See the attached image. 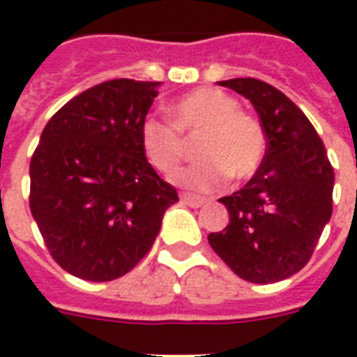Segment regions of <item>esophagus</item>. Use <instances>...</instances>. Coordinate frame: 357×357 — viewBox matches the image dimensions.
I'll use <instances>...</instances> for the list:
<instances>
[{
	"instance_id": "esophagus-1",
	"label": "esophagus",
	"mask_w": 357,
	"mask_h": 357,
	"mask_svg": "<svg viewBox=\"0 0 357 357\" xmlns=\"http://www.w3.org/2000/svg\"><path fill=\"white\" fill-rule=\"evenodd\" d=\"M179 199H181L183 204H187V206H193V208H199V206H202V204L206 202L202 197H199V195H191V193H181L179 195Z\"/></svg>"
}]
</instances>
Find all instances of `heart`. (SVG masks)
I'll list each match as a JSON object with an SVG mask.
<instances>
[{
	"mask_svg": "<svg viewBox=\"0 0 357 357\" xmlns=\"http://www.w3.org/2000/svg\"><path fill=\"white\" fill-rule=\"evenodd\" d=\"M170 124L149 116L141 122L139 145L147 162L172 178L197 145L202 164L183 172L179 183L201 191L222 187L231 178L245 183L255 178L266 158V132L258 118L239 109L237 99L216 88H199L181 95L168 107Z\"/></svg>",
	"mask_w": 357,
	"mask_h": 357,
	"instance_id": "b5f03b06",
	"label": "heart"
}]
</instances>
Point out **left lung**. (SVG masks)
Listing matches in <instances>:
<instances>
[{"instance_id":"obj_1","label":"left lung","mask_w":357,"mask_h":357,"mask_svg":"<svg viewBox=\"0 0 357 357\" xmlns=\"http://www.w3.org/2000/svg\"><path fill=\"white\" fill-rule=\"evenodd\" d=\"M220 86L255 105L268 149L255 178L220 199L229 224L210 233L208 243L250 283L283 281L310 262L331 220L335 170L312 122L287 95L256 78H233Z\"/></svg>"}]
</instances>
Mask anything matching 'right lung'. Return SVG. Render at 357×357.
Wrapping results in <instances>:
<instances>
[{"instance_id": "add662e5", "label": "right lung", "mask_w": 357, "mask_h": 357, "mask_svg": "<svg viewBox=\"0 0 357 357\" xmlns=\"http://www.w3.org/2000/svg\"><path fill=\"white\" fill-rule=\"evenodd\" d=\"M158 82H102L63 105L30 160V212L70 275L112 281L145 258L178 201L143 156L141 122Z\"/></svg>"}]
</instances>
